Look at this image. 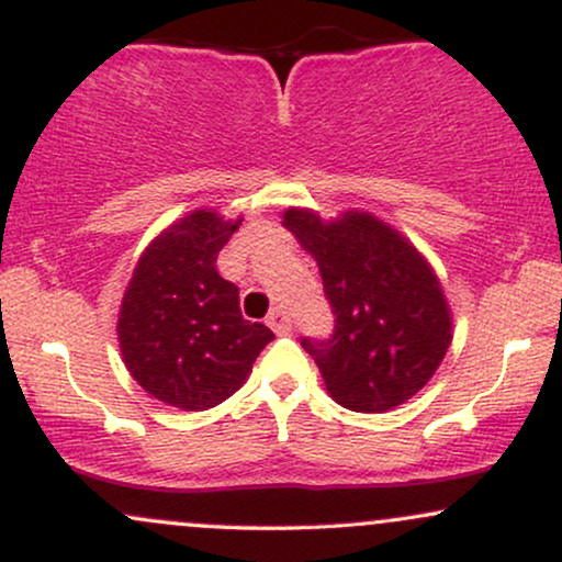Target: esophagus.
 <instances>
[{
    "label": "esophagus",
    "instance_id": "1",
    "mask_svg": "<svg viewBox=\"0 0 562 562\" xmlns=\"http://www.w3.org/2000/svg\"><path fill=\"white\" fill-rule=\"evenodd\" d=\"M267 325L272 327L277 335H285V333H290V327H293V322H290V314L285 312V308L277 306V308H272V314L267 317Z\"/></svg>",
    "mask_w": 562,
    "mask_h": 562
}]
</instances>
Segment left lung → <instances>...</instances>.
<instances>
[{"mask_svg":"<svg viewBox=\"0 0 562 562\" xmlns=\"http://www.w3.org/2000/svg\"><path fill=\"white\" fill-rule=\"evenodd\" d=\"M285 227L317 259L333 308L327 338H301L330 396L353 412H385L415 396L451 340L447 299L423 256L357 211L325 224L293 209Z\"/></svg>","mask_w":562,"mask_h":562,"instance_id":"obj_1","label":"left lung"}]
</instances>
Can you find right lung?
I'll return each mask as SVG.
<instances>
[{
	"instance_id": "add662e5",
	"label": "right lung",
	"mask_w": 562,
	"mask_h": 562,
	"mask_svg": "<svg viewBox=\"0 0 562 562\" xmlns=\"http://www.w3.org/2000/svg\"><path fill=\"white\" fill-rule=\"evenodd\" d=\"M240 222L195 211L142 254L121 303L119 340L132 378L179 409H211L248 378L274 338L240 314V290L216 259Z\"/></svg>"
}]
</instances>
